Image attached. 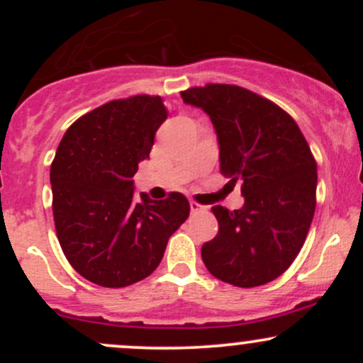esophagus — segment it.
Segmentation results:
<instances>
[{"label": "esophagus", "instance_id": "1", "mask_svg": "<svg viewBox=\"0 0 363 363\" xmlns=\"http://www.w3.org/2000/svg\"><path fill=\"white\" fill-rule=\"evenodd\" d=\"M189 208H191V213H199V211H206V206L199 205V203H196V201H191L189 203Z\"/></svg>", "mask_w": 363, "mask_h": 363}]
</instances>
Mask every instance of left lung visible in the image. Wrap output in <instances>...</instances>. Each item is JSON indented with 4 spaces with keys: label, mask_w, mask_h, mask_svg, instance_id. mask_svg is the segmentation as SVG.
I'll use <instances>...</instances> for the list:
<instances>
[{
    "label": "left lung",
    "mask_w": 363,
    "mask_h": 363,
    "mask_svg": "<svg viewBox=\"0 0 363 363\" xmlns=\"http://www.w3.org/2000/svg\"><path fill=\"white\" fill-rule=\"evenodd\" d=\"M213 123L220 170L242 181L244 205H215L218 234L201 257L215 278L251 289L273 281L301 252L315 210L318 165L297 123L277 104L235 85L182 91Z\"/></svg>",
    "instance_id": "obj_1"
}]
</instances>
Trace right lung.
<instances>
[{
    "label": "right lung",
    "instance_id": "add662e5",
    "mask_svg": "<svg viewBox=\"0 0 363 363\" xmlns=\"http://www.w3.org/2000/svg\"><path fill=\"white\" fill-rule=\"evenodd\" d=\"M167 118L162 97L136 95L85 114L62 136L51 165L61 249L83 278L107 289L152 274L170 235L189 216L181 193L135 196L133 176Z\"/></svg>",
    "mask_w": 363,
    "mask_h": 363
}]
</instances>
